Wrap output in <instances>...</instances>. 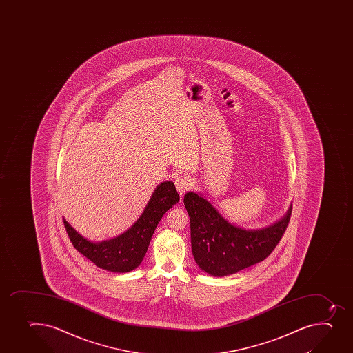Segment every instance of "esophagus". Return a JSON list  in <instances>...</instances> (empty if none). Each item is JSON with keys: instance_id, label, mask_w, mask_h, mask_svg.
I'll use <instances>...</instances> for the list:
<instances>
[{"instance_id": "obj_1", "label": "esophagus", "mask_w": 353, "mask_h": 353, "mask_svg": "<svg viewBox=\"0 0 353 353\" xmlns=\"http://www.w3.org/2000/svg\"><path fill=\"white\" fill-rule=\"evenodd\" d=\"M174 185L177 188L179 196H183L185 194L186 191L192 189V179L189 176H186V174H181V176H177L174 179Z\"/></svg>"}]
</instances>
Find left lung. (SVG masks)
<instances>
[{
    "label": "left lung",
    "instance_id": "left-lung-1",
    "mask_svg": "<svg viewBox=\"0 0 353 353\" xmlns=\"http://www.w3.org/2000/svg\"><path fill=\"white\" fill-rule=\"evenodd\" d=\"M184 205L191 223L193 258L201 270L215 277L236 274L265 260L285 232L292 210L291 203L275 223L246 230L225 220L200 193H186Z\"/></svg>",
    "mask_w": 353,
    "mask_h": 353
}]
</instances>
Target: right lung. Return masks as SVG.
<instances>
[{"mask_svg":"<svg viewBox=\"0 0 353 353\" xmlns=\"http://www.w3.org/2000/svg\"><path fill=\"white\" fill-rule=\"evenodd\" d=\"M179 201V193L174 183H161L154 190L143 214L132 227L108 241H88L74 230L65 219L64 227L74 248L99 268L112 272H131L143 261L154 231L164 213Z\"/></svg>","mask_w":353,"mask_h":353,"instance_id":"right-lung-1","label":"right lung"}]
</instances>
